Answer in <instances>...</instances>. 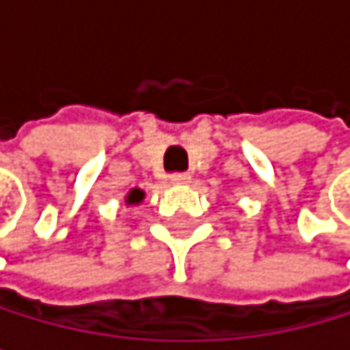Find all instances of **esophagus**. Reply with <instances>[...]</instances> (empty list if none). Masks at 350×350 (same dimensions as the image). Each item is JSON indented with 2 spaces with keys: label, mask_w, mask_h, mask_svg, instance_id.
<instances>
[{
  "label": "esophagus",
  "mask_w": 350,
  "mask_h": 350,
  "mask_svg": "<svg viewBox=\"0 0 350 350\" xmlns=\"http://www.w3.org/2000/svg\"><path fill=\"white\" fill-rule=\"evenodd\" d=\"M168 179H171V184H175V186H184L190 182V175L188 173H173Z\"/></svg>",
  "instance_id": "34e87169"
}]
</instances>
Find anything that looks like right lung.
Masks as SVG:
<instances>
[{"instance_id":"right-lung-1","label":"right lung","mask_w":350,"mask_h":350,"mask_svg":"<svg viewBox=\"0 0 350 350\" xmlns=\"http://www.w3.org/2000/svg\"><path fill=\"white\" fill-rule=\"evenodd\" d=\"M142 202H144V190L142 188H131L124 197L126 206H140Z\"/></svg>"}]
</instances>
